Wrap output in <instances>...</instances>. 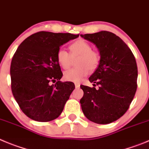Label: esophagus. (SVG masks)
Returning a JSON list of instances; mask_svg holds the SVG:
<instances>
[{
	"instance_id": "1",
	"label": "esophagus",
	"mask_w": 149,
	"mask_h": 149,
	"mask_svg": "<svg viewBox=\"0 0 149 149\" xmlns=\"http://www.w3.org/2000/svg\"><path fill=\"white\" fill-rule=\"evenodd\" d=\"M75 87H76V89L79 88V87H80V84H79V83H75Z\"/></svg>"
}]
</instances>
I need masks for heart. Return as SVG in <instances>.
I'll return each mask as SVG.
<instances>
[{"label":"heart","instance_id":"1","mask_svg":"<svg viewBox=\"0 0 149 149\" xmlns=\"http://www.w3.org/2000/svg\"><path fill=\"white\" fill-rule=\"evenodd\" d=\"M71 56L63 48L57 52V62L64 69H68L71 65L72 58L79 57L76 61L77 67L68 70L64 73L65 80L73 82H79L88 73L89 70H94L99 64L100 57L97 52L93 51L90 44L83 40L73 42L70 47Z\"/></svg>","mask_w":149,"mask_h":149}]
</instances>
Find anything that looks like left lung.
<instances>
[{"label": "left lung", "mask_w": 149, "mask_h": 149, "mask_svg": "<svg viewBox=\"0 0 149 149\" xmlns=\"http://www.w3.org/2000/svg\"><path fill=\"white\" fill-rule=\"evenodd\" d=\"M80 36L95 44L100 54L98 68L89 78L98 89L80 86L84 91L80 100L81 109L90 121L108 124L124 115L135 95V58L126 43L113 33L102 31Z\"/></svg>", "instance_id": "left-lung-1"}]
</instances>
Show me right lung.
Listing matches in <instances>:
<instances>
[{
  "label": "right lung",
  "instance_id": "add662e5",
  "mask_svg": "<svg viewBox=\"0 0 149 149\" xmlns=\"http://www.w3.org/2000/svg\"><path fill=\"white\" fill-rule=\"evenodd\" d=\"M79 36L40 31L27 37L17 49L10 68L12 91L29 118L48 122L62 113L75 85L59 81L63 74L57 52L59 47ZM51 81L57 82L50 85Z\"/></svg>",
  "mask_w": 149,
  "mask_h": 149
}]
</instances>
